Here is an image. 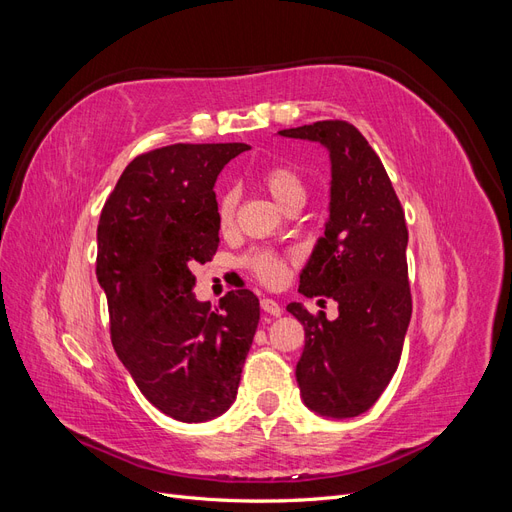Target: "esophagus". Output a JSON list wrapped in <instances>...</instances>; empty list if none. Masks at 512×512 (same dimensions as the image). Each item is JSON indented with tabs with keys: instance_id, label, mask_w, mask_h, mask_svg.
Returning a JSON list of instances; mask_svg holds the SVG:
<instances>
[{
	"instance_id": "1",
	"label": "esophagus",
	"mask_w": 512,
	"mask_h": 512,
	"mask_svg": "<svg viewBox=\"0 0 512 512\" xmlns=\"http://www.w3.org/2000/svg\"><path fill=\"white\" fill-rule=\"evenodd\" d=\"M260 307L265 309V312H267V314H271V316H282V307H280V303L273 301V299H269V297H262V299H260Z\"/></svg>"
}]
</instances>
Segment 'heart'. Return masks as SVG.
I'll list each match as a JSON object with an SVG mask.
<instances>
[{
    "label": "heart",
    "mask_w": 512,
    "mask_h": 512,
    "mask_svg": "<svg viewBox=\"0 0 512 512\" xmlns=\"http://www.w3.org/2000/svg\"><path fill=\"white\" fill-rule=\"evenodd\" d=\"M258 183L265 188L277 205L290 211L294 207H303L307 198V181L301 170L292 164L280 162L262 168L258 173ZM237 215V192L224 190L218 198V222L222 230L235 224ZM247 267L254 271L258 280L265 284H280L286 277V262L273 252H254L247 256Z\"/></svg>",
    "instance_id": "heart-1"
}]
</instances>
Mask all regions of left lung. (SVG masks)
I'll list each match as a JSON object with an SVG mask.
<instances>
[{
  "label": "left lung",
  "mask_w": 512,
  "mask_h": 512,
  "mask_svg": "<svg viewBox=\"0 0 512 512\" xmlns=\"http://www.w3.org/2000/svg\"><path fill=\"white\" fill-rule=\"evenodd\" d=\"M280 134L318 141L331 153V218L299 292L337 301L339 316L288 305L305 329L301 397L322 416H359L389 386L412 316L406 215L378 153L352 123L324 119Z\"/></svg>",
  "instance_id": "obj_1"
}]
</instances>
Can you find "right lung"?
Instances as JSON below:
<instances>
[{"label":"right lung","mask_w":512,"mask_h":512,"mask_svg":"<svg viewBox=\"0 0 512 512\" xmlns=\"http://www.w3.org/2000/svg\"><path fill=\"white\" fill-rule=\"evenodd\" d=\"M247 149L177 143L141 153L100 215L96 275L113 348L141 393L181 423L230 408L260 320L250 290H230L215 309L192 294V267L220 243L215 179Z\"/></svg>","instance_id":"add662e5"}]
</instances>
